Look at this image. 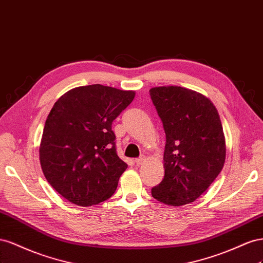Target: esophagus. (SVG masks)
Wrapping results in <instances>:
<instances>
[{"instance_id": "esophagus-1", "label": "esophagus", "mask_w": 263, "mask_h": 263, "mask_svg": "<svg viewBox=\"0 0 263 263\" xmlns=\"http://www.w3.org/2000/svg\"><path fill=\"white\" fill-rule=\"evenodd\" d=\"M144 161H145V157H144V156H140L139 159L136 160V164H137V165H141Z\"/></svg>"}]
</instances>
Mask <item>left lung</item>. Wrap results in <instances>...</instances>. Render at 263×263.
<instances>
[{
    "instance_id": "8db88e82",
    "label": "left lung",
    "mask_w": 263,
    "mask_h": 263,
    "mask_svg": "<svg viewBox=\"0 0 263 263\" xmlns=\"http://www.w3.org/2000/svg\"><path fill=\"white\" fill-rule=\"evenodd\" d=\"M149 95L166 134L165 174L152 196L168 206L191 204L212 185L226 160L218 111L206 96L184 87H153Z\"/></svg>"
}]
</instances>
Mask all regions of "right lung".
<instances>
[{
    "label": "right lung",
    "instance_id": "obj_1",
    "mask_svg": "<svg viewBox=\"0 0 263 263\" xmlns=\"http://www.w3.org/2000/svg\"><path fill=\"white\" fill-rule=\"evenodd\" d=\"M136 97L133 90L81 86L64 93L45 122L40 162L47 182L78 206H92L115 194L126 170L116 152L112 121Z\"/></svg>",
    "mask_w": 263,
    "mask_h": 263
}]
</instances>
